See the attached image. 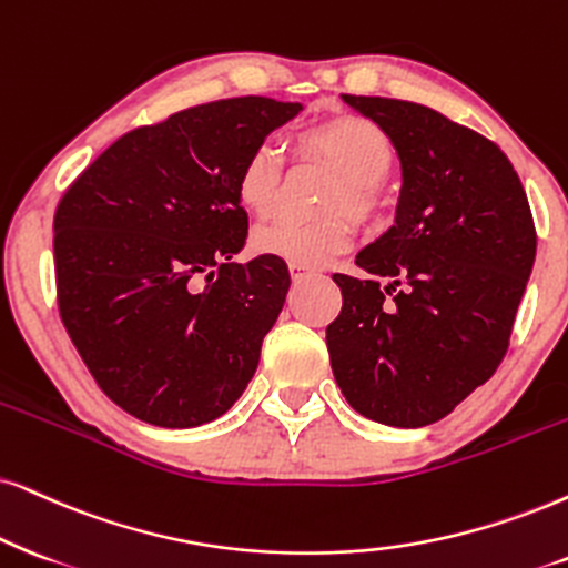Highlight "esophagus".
Here are the masks:
<instances>
[{"label": "esophagus", "mask_w": 568, "mask_h": 568, "mask_svg": "<svg viewBox=\"0 0 568 568\" xmlns=\"http://www.w3.org/2000/svg\"><path fill=\"white\" fill-rule=\"evenodd\" d=\"M288 270H291V277L293 280H304V277L312 275V270L301 267V264H288Z\"/></svg>", "instance_id": "obj_1"}]
</instances>
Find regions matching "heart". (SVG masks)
Returning a JSON list of instances; mask_svg holds the SVG:
<instances>
[{
  "label": "heart",
  "mask_w": 568,
  "mask_h": 568,
  "mask_svg": "<svg viewBox=\"0 0 568 568\" xmlns=\"http://www.w3.org/2000/svg\"><path fill=\"white\" fill-rule=\"evenodd\" d=\"M298 152L325 162L341 181L333 191L329 210L351 212L354 217H369L377 206V183L393 168V143L383 128L362 114H335L306 125L298 133ZM283 160L270 143H260L241 162L235 178V196L251 214H270L277 204ZM256 254L275 256L301 267H317L329 256L351 246V225L346 220L296 222L272 220L251 235Z\"/></svg>",
  "instance_id": "obj_1"
}]
</instances>
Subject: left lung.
Instances as JSON below:
<instances>
[{
  "label": "left lung",
  "instance_id": "1",
  "mask_svg": "<svg viewBox=\"0 0 568 568\" xmlns=\"http://www.w3.org/2000/svg\"><path fill=\"white\" fill-rule=\"evenodd\" d=\"M343 102L383 128L400 162L396 222L356 254L367 277L333 275L327 325L335 383L358 414L427 427L495 375L532 275L537 235L508 156L429 106ZM372 276L392 283L388 295Z\"/></svg>",
  "mask_w": 568,
  "mask_h": 568
}]
</instances>
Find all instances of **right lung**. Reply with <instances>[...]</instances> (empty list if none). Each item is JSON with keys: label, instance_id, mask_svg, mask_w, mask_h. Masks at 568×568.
I'll use <instances>...</instances> for the list:
<instances>
[{"label": "right lung", "instance_id": "1", "mask_svg": "<svg viewBox=\"0 0 568 568\" xmlns=\"http://www.w3.org/2000/svg\"><path fill=\"white\" fill-rule=\"evenodd\" d=\"M301 110L267 97L191 106L120 135L64 191L60 317L104 396L135 419L206 425L254 377L291 275L275 256L233 262L248 235L235 178Z\"/></svg>", "mask_w": 568, "mask_h": 568}]
</instances>
